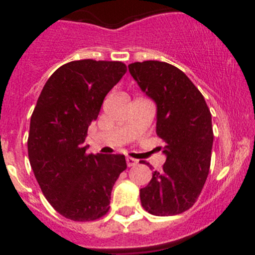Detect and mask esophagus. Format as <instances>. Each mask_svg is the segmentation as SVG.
<instances>
[{"mask_svg": "<svg viewBox=\"0 0 255 255\" xmlns=\"http://www.w3.org/2000/svg\"><path fill=\"white\" fill-rule=\"evenodd\" d=\"M126 161H127V165L129 166V168H130V166H135L138 164V160L130 158V156H127V158H126Z\"/></svg>", "mask_w": 255, "mask_h": 255, "instance_id": "esophagus-1", "label": "esophagus"}]
</instances>
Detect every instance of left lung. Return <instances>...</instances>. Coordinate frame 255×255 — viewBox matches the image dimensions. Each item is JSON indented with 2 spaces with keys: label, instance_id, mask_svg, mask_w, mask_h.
<instances>
[{
  "label": "left lung",
  "instance_id": "8db88e82",
  "mask_svg": "<svg viewBox=\"0 0 255 255\" xmlns=\"http://www.w3.org/2000/svg\"><path fill=\"white\" fill-rule=\"evenodd\" d=\"M128 69L155 102L156 134L165 142L163 170L154 171L140 189V202L154 216L179 215L196 202L210 171L211 112L199 89L176 66L146 60L129 64Z\"/></svg>",
  "mask_w": 255,
  "mask_h": 255
}]
</instances>
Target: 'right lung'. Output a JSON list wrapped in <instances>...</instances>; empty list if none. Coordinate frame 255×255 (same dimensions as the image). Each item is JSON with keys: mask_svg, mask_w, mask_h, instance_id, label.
Returning <instances> with one entry per match:
<instances>
[{"mask_svg": "<svg viewBox=\"0 0 255 255\" xmlns=\"http://www.w3.org/2000/svg\"><path fill=\"white\" fill-rule=\"evenodd\" d=\"M126 71L121 61L64 64L45 82L32 113L30 166L49 204L69 220L106 215L113 185L127 169L122 154H87L84 144L90 123Z\"/></svg>", "mask_w": 255, "mask_h": 255, "instance_id": "1", "label": "right lung"}]
</instances>
